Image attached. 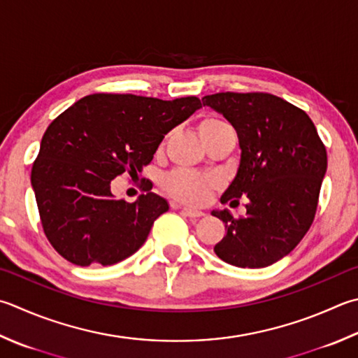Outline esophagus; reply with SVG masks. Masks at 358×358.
I'll use <instances>...</instances> for the list:
<instances>
[{
  "instance_id": "34e87169",
  "label": "esophagus",
  "mask_w": 358,
  "mask_h": 358,
  "mask_svg": "<svg viewBox=\"0 0 358 358\" xmlns=\"http://www.w3.org/2000/svg\"><path fill=\"white\" fill-rule=\"evenodd\" d=\"M182 212L190 218H201L202 215H204V212L199 210V208H193V207H182Z\"/></svg>"
}]
</instances>
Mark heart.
I'll return each mask as SVG.
<instances>
[{"mask_svg":"<svg viewBox=\"0 0 358 358\" xmlns=\"http://www.w3.org/2000/svg\"><path fill=\"white\" fill-rule=\"evenodd\" d=\"M229 127L231 126L224 120L218 117H206L199 121L198 132L201 138L207 141ZM218 187L220 179L212 174H196L185 170L173 171L164 179V188L170 196L182 202H190V204L206 202Z\"/></svg>","mask_w":358,"mask_h":358,"instance_id":"b5f03b06","label":"heart"}]
</instances>
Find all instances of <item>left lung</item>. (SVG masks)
<instances>
[{
  "mask_svg": "<svg viewBox=\"0 0 358 358\" xmlns=\"http://www.w3.org/2000/svg\"><path fill=\"white\" fill-rule=\"evenodd\" d=\"M202 104L222 113L237 131V176L221 202L248 198L246 215L213 210L226 235L213 251L240 268H265L299 245L315 220L327 152L307 113L271 93H215Z\"/></svg>",
  "mask_w": 358,
  "mask_h": 358,
  "instance_id": "left-lung-1",
  "label": "left lung"
}]
</instances>
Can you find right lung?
Wrapping results in <instances>:
<instances>
[{"label": "right lung", "mask_w": 358, "mask_h": 358, "mask_svg": "<svg viewBox=\"0 0 358 358\" xmlns=\"http://www.w3.org/2000/svg\"><path fill=\"white\" fill-rule=\"evenodd\" d=\"M202 107L199 98L173 101L95 93L52 121L43 134L31 184L51 246L78 266H109L137 252L168 202L146 193L115 199L110 182L137 178L160 141Z\"/></svg>", "instance_id": "right-lung-1"}]
</instances>
